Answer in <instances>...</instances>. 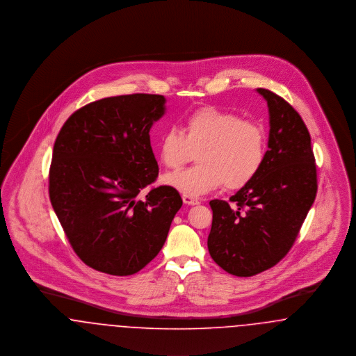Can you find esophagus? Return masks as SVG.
Returning <instances> with one entry per match:
<instances>
[{
  "mask_svg": "<svg viewBox=\"0 0 356 356\" xmlns=\"http://www.w3.org/2000/svg\"><path fill=\"white\" fill-rule=\"evenodd\" d=\"M183 202L186 205H196V204H199L197 199H195V197H192L189 195H183Z\"/></svg>",
  "mask_w": 356,
  "mask_h": 356,
  "instance_id": "obj_1",
  "label": "esophagus"
}]
</instances>
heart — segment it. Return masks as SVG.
<instances>
[{"instance_id":"b5f03b06","label":"heart","mask_w":356,"mask_h":356,"mask_svg":"<svg viewBox=\"0 0 356 356\" xmlns=\"http://www.w3.org/2000/svg\"><path fill=\"white\" fill-rule=\"evenodd\" d=\"M157 151L170 170L181 168L197 151V165L167 175L164 183L184 195L202 196L224 184L231 189L250 184L264 164L267 135L254 120L204 106L184 116L181 131L168 128Z\"/></svg>"}]
</instances>
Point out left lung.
Listing matches in <instances>:
<instances>
[{
  "label": "left lung",
  "instance_id": "left-lung-1",
  "mask_svg": "<svg viewBox=\"0 0 356 356\" xmlns=\"http://www.w3.org/2000/svg\"><path fill=\"white\" fill-rule=\"evenodd\" d=\"M270 113L268 151L254 180L229 202L211 200V257L235 276H254L291 250L315 202L318 180L311 136L284 99L257 88Z\"/></svg>",
  "mask_w": 356,
  "mask_h": 356
}]
</instances>
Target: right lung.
Segmentation results:
<instances>
[{"mask_svg": "<svg viewBox=\"0 0 356 356\" xmlns=\"http://www.w3.org/2000/svg\"><path fill=\"white\" fill-rule=\"evenodd\" d=\"M164 113L161 95L106 97L76 111L56 138L51 207L74 252L96 271L128 276L143 270L183 205L170 186L136 199L159 175L149 131Z\"/></svg>", "mask_w": 356, "mask_h": 356, "instance_id": "1", "label": "right lung"}]
</instances>
